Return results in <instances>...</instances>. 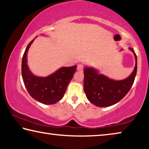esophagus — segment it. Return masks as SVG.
<instances>
[{"label": "esophagus", "instance_id": "esophagus-1", "mask_svg": "<svg viewBox=\"0 0 149 149\" xmlns=\"http://www.w3.org/2000/svg\"><path fill=\"white\" fill-rule=\"evenodd\" d=\"M84 68V65L83 64H79L77 65V70L79 71H82Z\"/></svg>", "mask_w": 149, "mask_h": 149}]
</instances>
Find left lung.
Masks as SVG:
<instances>
[{
    "mask_svg": "<svg viewBox=\"0 0 149 149\" xmlns=\"http://www.w3.org/2000/svg\"><path fill=\"white\" fill-rule=\"evenodd\" d=\"M130 49L135 57L134 70L125 79L115 81L100 74L92 68H85L84 91L88 100L99 107H107L114 105L122 100L130 91L137 74V58L132 48Z\"/></svg>",
    "mask_w": 149,
    "mask_h": 149,
    "instance_id": "1",
    "label": "left lung"
}]
</instances>
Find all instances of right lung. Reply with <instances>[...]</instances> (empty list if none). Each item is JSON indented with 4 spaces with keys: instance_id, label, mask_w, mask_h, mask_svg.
<instances>
[{
    "instance_id": "obj_1",
    "label": "right lung",
    "mask_w": 149,
    "mask_h": 149,
    "mask_svg": "<svg viewBox=\"0 0 149 149\" xmlns=\"http://www.w3.org/2000/svg\"><path fill=\"white\" fill-rule=\"evenodd\" d=\"M34 39L26 47L22 58V75L27 92L32 98L44 104H53L64 97L69 83L76 71L77 65L62 67L45 77L34 75L27 65V53Z\"/></svg>"
}]
</instances>
